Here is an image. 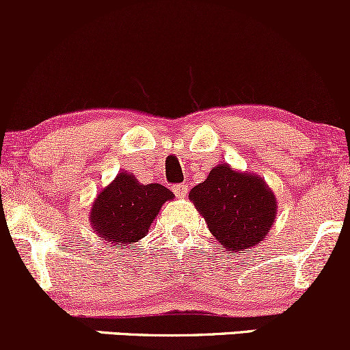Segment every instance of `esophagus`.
Listing matches in <instances>:
<instances>
[{"instance_id":"obj_1","label":"esophagus","mask_w":350,"mask_h":350,"mask_svg":"<svg viewBox=\"0 0 350 350\" xmlns=\"http://www.w3.org/2000/svg\"><path fill=\"white\" fill-rule=\"evenodd\" d=\"M172 189H174V192L176 193V197H185L187 196V185L185 183H175L174 187H172Z\"/></svg>"}]
</instances>
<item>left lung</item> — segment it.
<instances>
[{
	"label": "left lung",
	"instance_id": "1",
	"mask_svg": "<svg viewBox=\"0 0 350 350\" xmlns=\"http://www.w3.org/2000/svg\"><path fill=\"white\" fill-rule=\"evenodd\" d=\"M211 233L226 252H243L267 237L275 219V197L260 176L217 165L189 193Z\"/></svg>",
	"mask_w": 350,
	"mask_h": 350
}]
</instances>
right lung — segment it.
Wrapping results in <instances>:
<instances>
[{
    "instance_id": "1",
    "label": "right lung",
    "mask_w": 350,
    "mask_h": 350,
    "mask_svg": "<svg viewBox=\"0 0 350 350\" xmlns=\"http://www.w3.org/2000/svg\"><path fill=\"white\" fill-rule=\"evenodd\" d=\"M172 199L174 192L160 183L141 185L133 175L119 174L98 193L90 217L100 237L124 247L146 237L160 207Z\"/></svg>"
}]
</instances>
